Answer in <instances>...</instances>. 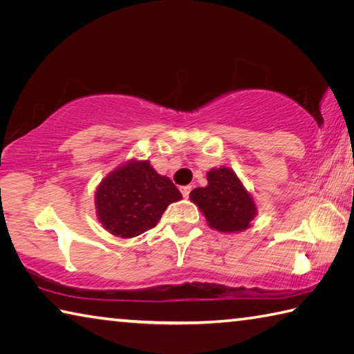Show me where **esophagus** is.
Instances as JSON below:
<instances>
[{
	"mask_svg": "<svg viewBox=\"0 0 354 354\" xmlns=\"http://www.w3.org/2000/svg\"><path fill=\"white\" fill-rule=\"evenodd\" d=\"M190 190H192V185H184V187H181V194H183L184 198H189Z\"/></svg>",
	"mask_w": 354,
	"mask_h": 354,
	"instance_id": "34e87169",
	"label": "esophagus"
}]
</instances>
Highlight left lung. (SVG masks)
<instances>
[{
    "mask_svg": "<svg viewBox=\"0 0 354 354\" xmlns=\"http://www.w3.org/2000/svg\"><path fill=\"white\" fill-rule=\"evenodd\" d=\"M206 187L190 192V200L201 209L207 223L220 232L247 230L256 217V205L251 195L232 170L221 167L207 173Z\"/></svg>",
    "mask_w": 354,
    "mask_h": 354,
    "instance_id": "8db88e82",
    "label": "left lung"
}]
</instances>
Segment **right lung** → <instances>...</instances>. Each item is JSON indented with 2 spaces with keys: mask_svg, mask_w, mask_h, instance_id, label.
Returning a JSON list of instances; mask_svg holds the SVG:
<instances>
[{
  "mask_svg": "<svg viewBox=\"0 0 354 354\" xmlns=\"http://www.w3.org/2000/svg\"><path fill=\"white\" fill-rule=\"evenodd\" d=\"M181 198L176 185L148 160H131L101 181L95 205L104 230L129 239L154 227L167 206Z\"/></svg>",
  "mask_w": 354,
  "mask_h": 354,
  "instance_id": "obj_1",
  "label": "right lung"
}]
</instances>
